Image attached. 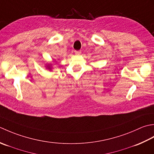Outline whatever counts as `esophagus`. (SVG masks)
Wrapping results in <instances>:
<instances>
[{
    "instance_id": "esophagus-1",
    "label": "esophagus",
    "mask_w": 154,
    "mask_h": 154,
    "mask_svg": "<svg viewBox=\"0 0 154 154\" xmlns=\"http://www.w3.org/2000/svg\"><path fill=\"white\" fill-rule=\"evenodd\" d=\"M74 53H75V54H76V55H80L81 54V51H75Z\"/></svg>"
}]
</instances>
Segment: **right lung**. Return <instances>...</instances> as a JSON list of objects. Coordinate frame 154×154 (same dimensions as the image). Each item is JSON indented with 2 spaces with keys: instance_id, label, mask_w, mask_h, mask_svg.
I'll return each mask as SVG.
<instances>
[{
  "instance_id": "obj_1",
  "label": "right lung",
  "mask_w": 154,
  "mask_h": 154,
  "mask_svg": "<svg viewBox=\"0 0 154 154\" xmlns=\"http://www.w3.org/2000/svg\"><path fill=\"white\" fill-rule=\"evenodd\" d=\"M46 68L48 69L49 70H52V64H46Z\"/></svg>"
}]
</instances>
